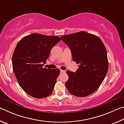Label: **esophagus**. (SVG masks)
Returning <instances> with one entry per match:
<instances>
[{"mask_svg":"<svg viewBox=\"0 0 124 124\" xmlns=\"http://www.w3.org/2000/svg\"><path fill=\"white\" fill-rule=\"evenodd\" d=\"M60 72H61V73H65V71L61 70H60Z\"/></svg>","mask_w":124,"mask_h":124,"instance_id":"obj_1","label":"esophagus"}]
</instances>
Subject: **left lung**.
I'll return each mask as SVG.
<instances>
[{"instance_id":"left-lung-1","label":"left lung","mask_w":124,"mask_h":124,"mask_svg":"<svg viewBox=\"0 0 124 124\" xmlns=\"http://www.w3.org/2000/svg\"><path fill=\"white\" fill-rule=\"evenodd\" d=\"M71 49L72 60L78 64L76 72L68 70L65 85L69 93L78 97L93 94L100 86L108 70L107 53L98 36L79 31L61 36Z\"/></svg>"}]
</instances>
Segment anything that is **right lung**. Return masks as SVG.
Returning <instances> with one entry per match:
<instances>
[{"label": "right lung", "instance_id": "1", "mask_svg": "<svg viewBox=\"0 0 124 124\" xmlns=\"http://www.w3.org/2000/svg\"><path fill=\"white\" fill-rule=\"evenodd\" d=\"M60 41L56 36L33 33L17 43L12 55L13 71L19 85L31 96L45 98L53 92L60 71L42 66L51 49Z\"/></svg>", "mask_w": 124, "mask_h": 124}]
</instances>
